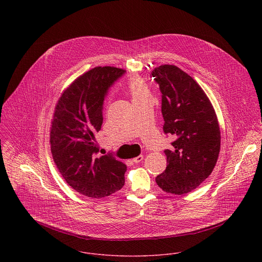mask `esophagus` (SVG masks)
<instances>
[{
    "label": "esophagus",
    "instance_id": "1",
    "mask_svg": "<svg viewBox=\"0 0 262 262\" xmlns=\"http://www.w3.org/2000/svg\"><path fill=\"white\" fill-rule=\"evenodd\" d=\"M142 159H143V155H139V156H137V157L133 158V159H132V161H133V162H135V163H139L140 161H142Z\"/></svg>",
    "mask_w": 262,
    "mask_h": 262
}]
</instances>
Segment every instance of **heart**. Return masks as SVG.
Instances as JSON below:
<instances>
[{"label": "heart", "instance_id": "heart-1", "mask_svg": "<svg viewBox=\"0 0 262 262\" xmlns=\"http://www.w3.org/2000/svg\"><path fill=\"white\" fill-rule=\"evenodd\" d=\"M128 94L130 95L134 105L139 104L147 99H152L147 82L140 76L131 77L126 84Z\"/></svg>", "mask_w": 262, "mask_h": 262}]
</instances>
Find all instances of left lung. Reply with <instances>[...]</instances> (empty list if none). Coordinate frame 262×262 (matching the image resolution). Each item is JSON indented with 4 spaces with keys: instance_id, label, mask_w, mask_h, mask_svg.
<instances>
[{
    "instance_id": "obj_1",
    "label": "left lung",
    "mask_w": 262,
    "mask_h": 262,
    "mask_svg": "<svg viewBox=\"0 0 262 262\" xmlns=\"http://www.w3.org/2000/svg\"><path fill=\"white\" fill-rule=\"evenodd\" d=\"M162 94L163 131L176 137L164 150L167 165L156 177L166 192L185 194L213 171L221 147V132L214 107L200 84L176 66L162 64L151 73Z\"/></svg>"
}]
</instances>
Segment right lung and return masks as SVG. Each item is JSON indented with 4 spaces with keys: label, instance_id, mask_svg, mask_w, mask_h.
Wrapping results in <instances>:
<instances>
[{
    "label": "right lung",
    "instance_id": "add662e5",
    "mask_svg": "<svg viewBox=\"0 0 262 262\" xmlns=\"http://www.w3.org/2000/svg\"><path fill=\"white\" fill-rule=\"evenodd\" d=\"M125 73L97 67L79 75L58 99L50 127L53 160L69 186L80 194L102 199L125 184L126 164L111 156H97L96 134L103 124V104L113 84Z\"/></svg>",
    "mask_w": 262,
    "mask_h": 262
}]
</instances>
